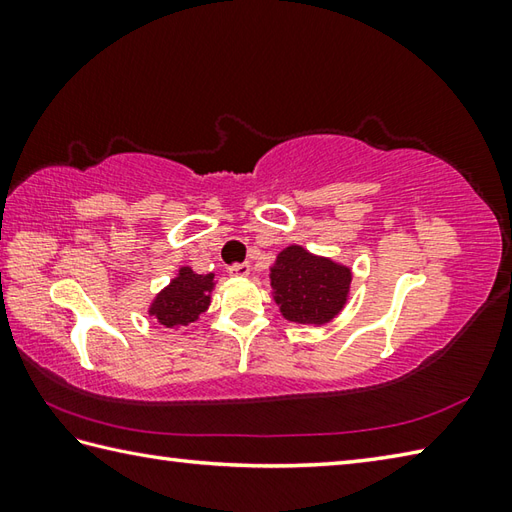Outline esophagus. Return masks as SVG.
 Wrapping results in <instances>:
<instances>
[{
    "label": "esophagus",
    "instance_id": "1",
    "mask_svg": "<svg viewBox=\"0 0 512 512\" xmlns=\"http://www.w3.org/2000/svg\"><path fill=\"white\" fill-rule=\"evenodd\" d=\"M228 275H231V277H248L250 266L248 264H233L231 268H228Z\"/></svg>",
    "mask_w": 512,
    "mask_h": 512
}]
</instances>
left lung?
<instances>
[{"label":"left lung","instance_id":"left-lung-1","mask_svg":"<svg viewBox=\"0 0 512 512\" xmlns=\"http://www.w3.org/2000/svg\"><path fill=\"white\" fill-rule=\"evenodd\" d=\"M352 268L292 244L270 266V288L284 319L325 325L341 314L350 299Z\"/></svg>","mask_w":512,"mask_h":512}]
</instances>
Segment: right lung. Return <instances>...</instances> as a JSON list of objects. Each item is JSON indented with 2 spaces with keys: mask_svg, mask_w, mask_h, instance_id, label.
<instances>
[{
  "mask_svg": "<svg viewBox=\"0 0 512 512\" xmlns=\"http://www.w3.org/2000/svg\"><path fill=\"white\" fill-rule=\"evenodd\" d=\"M215 275H198L182 266L178 275L162 288L149 306V314L165 328H189L211 306Z\"/></svg>",
  "mask_w": 512,
  "mask_h": 512,
  "instance_id": "obj_1",
  "label": "right lung"
}]
</instances>
